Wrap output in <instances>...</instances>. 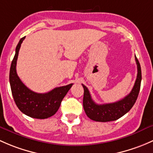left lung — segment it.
Returning <instances> with one entry per match:
<instances>
[{"instance_id":"8db88e82","label":"left lung","mask_w":153,"mask_h":153,"mask_svg":"<svg viewBox=\"0 0 153 153\" xmlns=\"http://www.w3.org/2000/svg\"><path fill=\"white\" fill-rule=\"evenodd\" d=\"M135 58L138 69L136 80L131 92L122 100L113 103L98 105L92 100L87 87L82 85L84 88L83 108L88 118L96 122H111L119 119L133 108L138 98L141 82V65L135 56Z\"/></svg>"}]
</instances>
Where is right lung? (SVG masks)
<instances>
[{
    "mask_svg": "<svg viewBox=\"0 0 153 153\" xmlns=\"http://www.w3.org/2000/svg\"><path fill=\"white\" fill-rule=\"evenodd\" d=\"M25 37L20 40L11 64L9 82L14 100L20 111L34 119H44L52 116L59 109L62 100L73 84L55 88L45 94H37L29 89L17 74L16 65L19 50Z\"/></svg>",
    "mask_w": 153,
    "mask_h": 153,
    "instance_id": "1",
    "label": "right lung"
}]
</instances>
